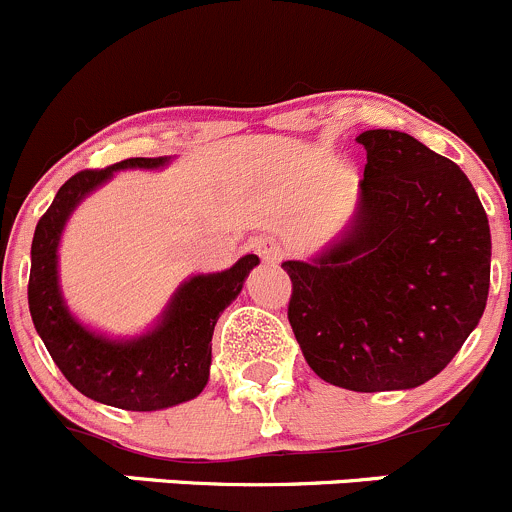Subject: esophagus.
Here are the masks:
<instances>
[{
	"mask_svg": "<svg viewBox=\"0 0 512 512\" xmlns=\"http://www.w3.org/2000/svg\"><path fill=\"white\" fill-rule=\"evenodd\" d=\"M257 255H260L265 262H280L282 257H285V250H282L280 242L262 240L257 242Z\"/></svg>",
	"mask_w": 512,
	"mask_h": 512,
	"instance_id": "esophagus-1",
	"label": "esophagus"
}]
</instances>
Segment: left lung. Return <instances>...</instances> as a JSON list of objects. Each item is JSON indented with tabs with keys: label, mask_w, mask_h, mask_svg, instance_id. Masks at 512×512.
Instances as JSON below:
<instances>
[{
	"label": "left lung",
	"mask_w": 512,
	"mask_h": 512,
	"mask_svg": "<svg viewBox=\"0 0 512 512\" xmlns=\"http://www.w3.org/2000/svg\"><path fill=\"white\" fill-rule=\"evenodd\" d=\"M360 210L315 262H285L287 320L307 365L355 393L418 388L480 322L488 215L455 162L398 130H367Z\"/></svg>",
	"instance_id": "obj_1"
}]
</instances>
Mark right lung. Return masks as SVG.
<instances>
[{
  "instance_id": "right-lung-1",
  "label": "right lung",
  "mask_w": 512,
  "mask_h": 512,
  "mask_svg": "<svg viewBox=\"0 0 512 512\" xmlns=\"http://www.w3.org/2000/svg\"><path fill=\"white\" fill-rule=\"evenodd\" d=\"M162 162L165 157H130L69 177L37 222L27 287L34 327L62 375L97 403L140 413L170 408L202 393L210 377L217 320L260 262L257 255H245L230 270L192 277L180 287L157 330L140 340H104L69 317L57 285V242L69 212L114 170L160 167Z\"/></svg>"
}]
</instances>
